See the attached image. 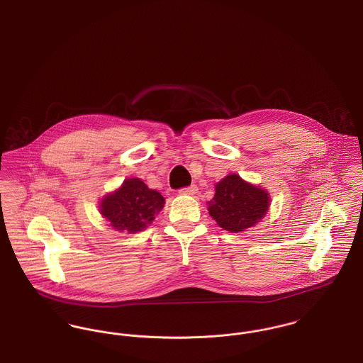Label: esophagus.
<instances>
[{"label":"esophagus","instance_id":"esophagus-1","mask_svg":"<svg viewBox=\"0 0 363 363\" xmlns=\"http://www.w3.org/2000/svg\"><path fill=\"white\" fill-rule=\"evenodd\" d=\"M181 194H188V196H193L194 193H197V186L196 185H191V186H186V188H182L179 189Z\"/></svg>","mask_w":363,"mask_h":363}]
</instances>
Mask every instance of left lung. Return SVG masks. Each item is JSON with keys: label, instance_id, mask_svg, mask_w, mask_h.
Segmentation results:
<instances>
[{"label": "left lung", "instance_id": "8db88e82", "mask_svg": "<svg viewBox=\"0 0 363 363\" xmlns=\"http://www.w3.org/2000/svg\"><path fill=\"white\" fill-rule=\"evenodd\" d=\"M269 201L266 191L232 174L216 184L213 201L208 203V211L222 229L240 233L264 216Z\"/></svg>", "mask_w": 363, "mask_h": 363}]
</instances>
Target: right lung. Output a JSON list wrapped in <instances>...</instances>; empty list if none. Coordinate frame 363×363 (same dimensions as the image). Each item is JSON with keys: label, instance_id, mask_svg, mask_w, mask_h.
<instances>
[{"label": "right lung", "instance_id": "add662e5", "mask_svg": "<svg viewBox=\"0 0 363 363\" xmlns=\"http://www.w3.org/2000/svg\"><path fill=\"white\" fill-rule=\"evenodd\" d=\"M163 207L164 199L160 193L150 189L138 178H130L101 201L100 213L113 229L135 233L144 230Z\"/></svg>", "mask_w": 363, "mask_h": 363}]
</instances>
